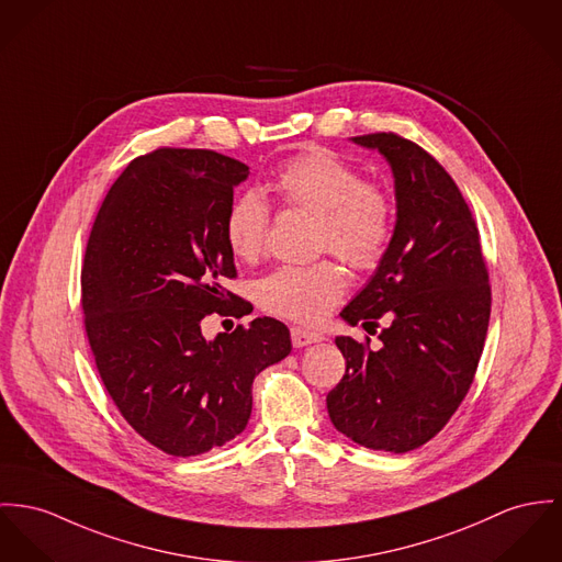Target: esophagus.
<instances>
[{"label": "esophagus", "instance_id": "obj_1", "mask_svg": "<svg viewBox=\"0 0 562 562\" xmlns=\"http://www.w3.org/2000/svg\"><path fill=\"white\" fill-rule=\"evenodd\" d=\"M291 340H293V346H295V348H302V346H310L314 345V342H318V336H314V334L305 331L302 327H291Z\"/></svg>", "mask_w": 562, "mask_h": 562}]
</instances>
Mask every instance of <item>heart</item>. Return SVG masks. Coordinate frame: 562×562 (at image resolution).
<instances>
[{
    "label": "heart",
    "instance_id": "obj_1",
    "mask_svg": "<svg viewBox=\"0 0 562 562\" xmlns=\"http://www.w3.org/2000/svg\"><path fill=\"white\" fill-rule=\"evenodd\" d=\"M276 192L291 205L314 214L321 252H334L352 269H374L387 255L393 237V201L381 183L361 173L323 147L293 156L273 181ZM271 210L257 190H246L231 203L224 235L235 257L255 260L267 244ZM346 273L336 260L284 265L260 278L257 302L262 310L316 325L342 300Z\"/></svg>",
    "mask_w": 562,
    "mask_h": 562
}]
</instances>
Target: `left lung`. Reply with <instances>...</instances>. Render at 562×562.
Segmentation results:
<instances>
[{"label":"left lung","mask_w":562,"mask_h":562,"mask_svg":"<svg viewBox=\"0 0 562 562\" xmlns=\"http://www.w3.org/2000/svg\"><path fill=\"white\" fill-rule=\"evenodd\" d=\"M379 149L395 179V228L387 255L346 305L350 325L379 327L370 338H336L346 374L327 395L338 432L376 451L406 453L440 432L475 379L492 291L479 228L460 188L417 143L374 132L352 136Z\"/></svg>","instance_id":"8db88e82"}]
</instances>
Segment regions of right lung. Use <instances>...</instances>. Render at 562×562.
<instances>
[{
  "mask_svg": "<svg viewBox=\"0 0 562 562\" xmlns=\"http://www.w3.org/2000/svg\"><path fill=\"white\" fill-rule=\"evenodd\" d=\"M248 173L212 149H156L117 177L89 233L81 305L98 374L132 430L177 458L244 432L255 376L291 352L269 316L201 334L214 312L248 314L222 286L237 278L224 220Z\"/></svg>",
  "mask_w": 562,
  "mask_h": 562,
  "instance_id": "obj_1",
  "label": "right lung"
}]
</instances>
